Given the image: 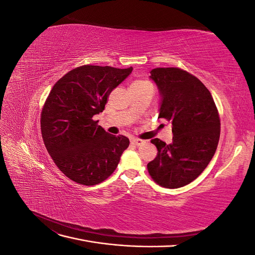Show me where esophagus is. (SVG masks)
Here are the masks:
<instances>
[{
	"label": "esophagus",
	"instance_id": "esophagus-1",
	"mask_svg": "<svg viewBox=\"0 0 255 255\" xmlns=\"http://www.w3.org/2000/svg\"><path fill=\"white\" fill-rule=\"evenodd\" d=\"M144 141L141 139H138V138H133L132 139V143H134L135 145H141Z\"/></svg>",
	"mask_w": 255,
	"mask_h": 255
}]
</instances>
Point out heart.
Wrapping results in <instances>:
<instances>
[{"mask_svg":"<svg viewBox=\"0 0 255 255\" xmlns=\"http://www.w3.org/2000/svg\"><path fill=\"white\" fill-rule=\"evenodd\" d=\"M148 84H149L148 82H144V81H135L132 85H137V86L139 85V86H140V85H148Z\"/></svg>","mask_w":255,"mask_h":255,"instance_id":"obj_1","label":"heart"}]
</instances>
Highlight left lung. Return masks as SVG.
I'll list each match as a JSON object with an SVG mask.
<instances>
[{
  "label": "left lung",
  "mask_w": 255,
  "mask_h": 255,
  "mask_svg": "<svg viewBox=\"0 0 255 255\" xmlns=\"http://www.w3.org/2000/svg\"><path fill=\"white\" fill-rule=\"evenodd\" d=\"M150 79L158 88V118L172 126V142L151 140L157 155L148 164L152 179L166 188H180L202 173L220 136V119L211 92L196 76L179 68H155Z\"/></svg>",
  "instance_id": "1"
}]
</instances>
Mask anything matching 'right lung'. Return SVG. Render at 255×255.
<instances>
[{
    "label": "right lung",
    "instance_id": "right-lung-1",
    "mask_svg": "<svg viewBox=\"0 0 255 255\" xmlns=\"http://www.w3.org/2000/svg\"><path fill=\"white\" fill-rule=\"evenodd\" d=\"M133 68L85 65L54 85L41 113V134L54 163L69 179L86 186L106 180L117 168L128 138L115 136L95 121L111 92Z\"/></svg>",
    "mask_w": 255,
    "mask_h": 255
}]
</instances>
